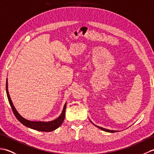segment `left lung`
<instances>
[{
  "mask_svg": "<svg viewBox=\"0 0 154 154\" xmlns=\"http://www.w3.org/2000/svg\"><path fill=\"white\" fill-rule=\"evenodd\" d=\"M91 121V120H90ZM91 122H92L91 121ZM93 123V122H92ZM94 126H95L96 127H97V128H99V129H100V130H103V131H105V132H110V133H114V132H119V131H116V130H108V129H106V128H102V127H100V126H97V125H95V124H94Z\"/></svg>",
  "mask_w": 154,
  "mask_h": 154,
  "instance_id": "8db88e82",
  "label": "left lung"
}]
</instances>
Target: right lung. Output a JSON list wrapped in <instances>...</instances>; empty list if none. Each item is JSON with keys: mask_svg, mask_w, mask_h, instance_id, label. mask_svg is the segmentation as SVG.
<instances>
[{"mask_svg": "<svg viewBox=\"0 0 154 154\" xmlns=\"http://www.w3.org/2000/svg\"><path fill=\"white\" fill-rule=\"evenodd\" d=\"M6 94H7L8 102L10 103V105H11L12 108L13 113L14 114L15 116L16 117V119L18 120V121H20V122L23 125H24L25 126L30 128L31 129L38 130V131L51 132L53 131V130L57 129V128L60 127L62 124V123H63L65 116V109H66L67 103L65 104L63 110H62V112L57 119L51 121H49V122H43V121H31V120H28L27 119H24V117H22L15 109V107L12 102V100L11 99V97H10V94L8 93L7 79H6Z\"/></svg>", "mask_w": 154, "mask_h": 154, "instance_id": "right-lung-1", "label": "right lung"}]
</instances>
